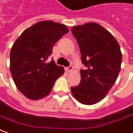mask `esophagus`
I'll list each match as a JSON object with an SVG mask.
<instances>
[{
  "label": "esophagus",
  "instance_id": "obj_1",
  "mask_svg": "<svg viewBox=\"0 0 133 133\" xmlns=\"http://www.w3.org/2000/svg\"><path fill=\"white\" fill-rule=\"evenodd\" d=\"M65 69H66V71L67 72H71L73 70V66H72V65H70V66H69L67 67H66Z\"/></svg>",
  "mask_w": 133,
  "mask_h": 133
}]
</instances>
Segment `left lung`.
Here are the masks:
<instances>
[{
	"mask_svg": "<svg viewBox=\"0 0 133 133\" xmlns=\"http://www.w3.org/2000/svg\"><path fill=\"white\" fill-rule=\"evenodd\" d=\"M81 53V80L71 88L73 96L79 102L93 105L106 96L120 72L122 56L116 39L103 26L89 22L72 26Z\"/></svg>",
	"mask_w": 133,
	"mask_h": 133,
	"instance_id": "1",
	"label": "left lung"
}]
</instances>
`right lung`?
<instances>
[{"instance_id":"obj_1","label":"right lung","mask_w":133,"mask_h":133,"mask_svg":"<svg viewBox=\"0 0 133 133\" xmlns=\"http://www.w3.org/2000/svg\"><path fill=\"white\" fill-rule=\"evenodd\" d=\"M69 32L52 21L36 23L23 32L10 53V70L17 88L31 100L51 93L56 80L64 73L63 66L47 60L58 40Z\"/></svg>"}]
</instances>
